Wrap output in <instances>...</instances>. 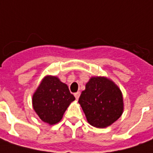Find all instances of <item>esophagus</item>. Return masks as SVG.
<instances>
[{
  "label": "esophagus",
  "mask_w": 153,
  "mask_h": 153,
  "mask_svg": "<svg viewBox=\"0 0 153 153\" xmlns=\"http://www.w3.org/2000/svg\"><path fill=\"white\" fill-rule=\"evenodd\" d=\"M80 94H81V92H80V91H77V92H76V93L74 94L75 97H76V100H78L79 97H80Z\"/></svg>",
  "instance_id": "obj_1"
}]
</instances>
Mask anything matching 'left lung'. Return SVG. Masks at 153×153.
Masks as SVG:
<instances>
[{"mask_svg": "<svg viewBox=\"0 0 153 153\" xmlns=\"http://www.w3.org/2000/svg\"><path fill=\"white\" fill-rule=\"evenodd\" d=\"M88 123L97 128L111 126L123 115L122 91L106 76H91L78 100Z\"/></svg>", "mask_w": 153, "mask_h": 153, "instance_id": "1", "label": "left lung"}]
</instances>
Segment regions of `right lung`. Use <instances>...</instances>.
<instances>
[{"mask_svg":"<svg viewBox=\"0 0 153 153\" xmlns=\"http://www.w3.org/2000/svg\"><path fill=\"white\" fill-rule=\"evenodd\" d=\"M75 97L67 85L56 76H44L32 96V107L40 119L49 125H55L62 119L63 114Z\"/></svg>","mask_w":153,"mask_h":153,"instance_id":"add662e5","label":"right lung"}]
</instances>
